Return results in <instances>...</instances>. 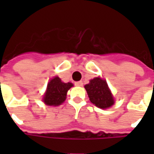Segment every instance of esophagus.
<instances>
[{
    "label": "esophagus",
    "instance_id": "1",
    "mask_svg": "<svg viewBox=\"0 0 154 154\" xmlns=\"http://www.w3.org/2000/svg\"><path fill=\"white\" fill-rule=\"evenodd\" d=\"M75 85L76 86H77V87H82V85H83V83H82V82H75Z\"/></svg>",
    "mask_w": 154,
    "mask_h": 154
}]
</instances>
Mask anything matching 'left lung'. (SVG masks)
I'll list each match as a JSON object with an SVG mask.
<instances>
[{"label": "left lung", "mask_w": 154, "mask_h": 154, "mask_svg": "<svg viewBox=\"0 0 154 154\" xmlns=\"http://www.w3.org/2000/svg\"><path fill=\"white\" fill-rule=\"evenodd\" d=\"M85 88L87 91L88 97L91 103L96 106L106 109L110 107L114 104V99L106 82L96 77L90 81V83L87 84Z\"/></svg>", "instance_id": "1"}]
</instances>
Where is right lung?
Here are the masks:
<instances>
[{"label": "right lung", "instance_id": "add662e5", "mask_svg": "<svg viewBox=\"0 0 154 154\" xmlns=\"http://www.w3.org/2000/svg\"><path fill=\"white\" fill-rule=\"evenodd\" d=\"M72 86L71 82L64 83L59 77H55L48 84L44 102L48 106H59L65 100L67 91Z\"/></svg>", "mask_w": 154, "mask_h": 154}]
</instances>
